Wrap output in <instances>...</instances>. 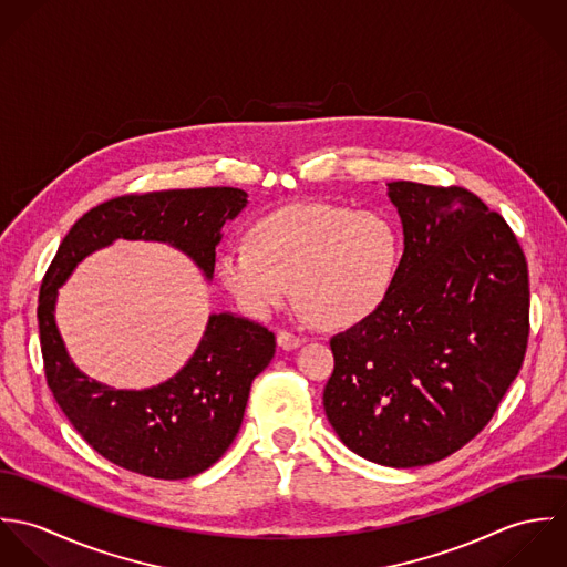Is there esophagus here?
Segmentation results:
<instances>
[{
	"label": "esophagus",
	"mask_w": 567,
	"mask_h": 567,
	"mask_svg": "<svg viewBox=\"0 0 567 567\" xmlns=\"http://www.w3.org/2000/svg\"><path fill=\"white\" fill-rule=\"evenodd\" d=\"M303 338L301 336H295L292 331H279L277 333V344L284 349V351H292L297 347H301Z\"/></svg>",
	"instance_id": "1"
}]
</instances>
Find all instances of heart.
<instances>
[{"label": "heart", "instance_id": "1", "mask_svg": "<svg viewBox=\"0 0 567 567\" xmlns=\"http://www.w3.org/2000/svg\"><path fill=\"white\" fill-rule=\"evenodd\" d=\"M402 257L389 216L331 203L288 205L257 218L248 244L216 255L223 286L252 317L266 319L292 295L324 327H351L386 301Z\"/></svg>", "mask_w": 567, "mask_h": 567}]
</instances>
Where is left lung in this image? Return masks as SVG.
Masks as SVG:
<instances>
[{
	"mask_svg": "<svg viewBox=\"0 0 567 567\" xmlns=\"http://www.w3.org/2000/svg\"><path fill=\"white\" fill-rule=\"evenodd\" d=\"M404 255L382 308L329 340L324 414L384 467L436 463L470 443L528 344V264L511 227L465 187L389 183Z\"/></svg>",
	"mask_w": 567,
	"mask_h": 567,
	"instance_id": "1",
	"label": "left lung"
}]
</instances>
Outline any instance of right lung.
<instances>
[{
	"instance_id": "right-lung-1",
	"label": "right lung",
	"mask_w": 567,
	"mask_h": 567,
	"mask_svg": "<svg viewBox=\"0 0 567 567\" xmlns=\"http://www.w3.org/2000/svg\"><path fill=\"white\" fill-rule=\"evenodd\" d=\"M246 196L238 187H198L111 198L70 229L43 277L37 319L48 386L82 439L128 472L181 481L212 467L243 425L250 384L275 355V333L231 312L212 315L174 378L115 391L72 362L54 321L59 288L86 255L120 238L167 243L212 279L223 227L243 212Z\"/></svg>"
}]
</instances>
